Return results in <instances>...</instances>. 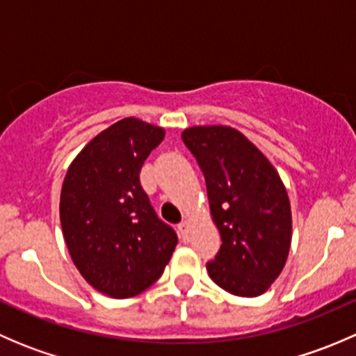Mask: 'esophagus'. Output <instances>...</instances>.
<instances>
[{"label": "esophagus", "instance_id": "obj_1", "mask_svg": "<svg viewBox=\"0 0 356 356\" xmlns=\"http://www.w3.org/2000/svg\"><path fill=\"white\" fill-rule=\"evenodd\" d=\"M179 232H181L182 241H189V236H191V222H189L188 218L179 224Z\"/></svg>", "mask_w": 356, "mask_h": 356}]
</instances>
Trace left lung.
Here are the masks:
<instances>
[{
    "label": "left lung",
    "mask_w": 356,
    "mask_h": 356,
    "mask_svg": "<svg viewBox=\"0 0 356 356\" xmlns=\"http://www.w3.org/2000/svg\"><path fill=\"white\" fill-rule=\"evenodd\" d=\"M198 160L222 246L207 270L234 296L264 294L288 260L293 217L286 186L267 156L238 129L195 125L182 131Z\"/></svg>",
    "instance_id": "8db88e82"
}]
</instances>
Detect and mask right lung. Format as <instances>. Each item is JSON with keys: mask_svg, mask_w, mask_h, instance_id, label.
Returning a JSON list of instances; mask_svg holds the SVG:
<instances>
[{"mask_svg": "<svg viewBox=\"0 0 356 356\" xmlns=\"http://www.w3.org/2000/svg\"><path fill=\"white\" fill-rule=\"evenodd\" d=\"M165 129L122 118L91 139L68 165L60 222L72 261L96 291L125 300L163 274L177 236L156 217L139 172Z\"/></svg>", "mask_w": 356, "mask_h": 356, "instance_id": "1", "label": "right lung"}]
</instances>
